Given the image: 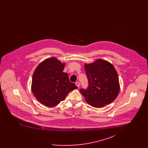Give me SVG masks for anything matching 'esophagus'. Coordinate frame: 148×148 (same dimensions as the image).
Wrapping results in <instances>:
<instances>
[{
    "instance_id": "34e87169",
    "label": "esophagus",
    "mask_w": 148,
    "mask_h": 148,
    "mask_svg": "<svg viewBox=\"0 0 148 148\" xmlns=\"http://www.w3.org/2000/svg\"><path fill=\"white\" fill-rule=\"evenodd\" d=\"M75 85H76V86H77V88H79L80 86V84L79 82H76L75 83Z\"/></svg>"
}]
</instances>
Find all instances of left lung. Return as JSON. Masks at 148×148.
<instances>
[{
	"label": "left lung",
	"mask_w": 148,
	"mask_h": 148,
	"mask_svg": "<svg viewBox=\"0 0 148 148\" xmlns=\"http://www.w3.org/2000/svg\"><path fill=\"white\" fill-rule=\"evenodd\" d=\"M84 67L88 86L80 92L86 101L95 108L112 103L120 90L119 77L113 65L99 59L92 63L85 64Z\"/></svg>",
	"instance_id": "8db88e82"
}]
</instances>
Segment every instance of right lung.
<instances>
[{"label":"right lung","instance_id":"right-lung-1","mask_svg":"<svg viewBox=\"0 0 148 148\" xmlns=\"http://www.w3.org/2000/svg\"><path fill=\"white\" fill-rule=\"evenodd\" d=\"M65 64L56 58H48L36 68L33 75L32 91L44 106L52 107L63 101L69 92L77 88L63 71Z\"/></svg>","mask_w":148,"mask_h":148}]
</instances>
